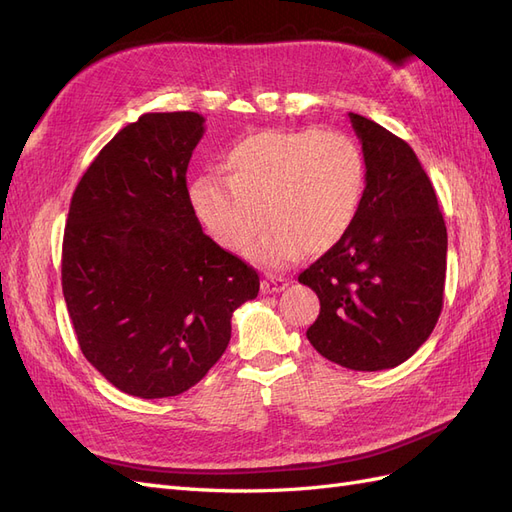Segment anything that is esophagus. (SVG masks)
<instances>
[{
    "label": "esophagus",
    "instance_id": "esophagus-1",
    "mask_svg": "<svg viewBox=\"0 0 512 512\" xmlns=\"http://www.w3.org/2000/svg\"><path fill=\"white\" fill-rule=\"evenodd\" d=\"M260 288H262V292H265V294L282 292V290L288 288V280H286V277H282V275H267L265 280H262Z\"/></svg>",
    "mask_w": 512,
    "mask_h": 512
}]
</instances>
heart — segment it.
<instances>
[{"instance_id":"b5f03b06","label":"heart","mask_w":512,"mask_h":512,"mask_svg":"<svg viewBox=\"0 0 512 512\" xmlns=\"http://www.w3.org/2000/svg\"><path fill=\"white\" fill-rule=\"evenodd\" d=\"M365 190V158L337 130H269L228 151L226 177L203 175L190 185L192 207L228 250L252 245L265 215L271 228L254 258L280 267L303 250H331L350 230Z\"/></svg>"}]
</instances>
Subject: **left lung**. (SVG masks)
<instances>
[{
  "label": "left lung",
  "instance_id": "left-lung-1",
  "mask_svg": "<svg viewBox=\"0 0 512 512\" xmlns=\"http://www.w3.org/2000/svg\"><path fill=\"white\" fill-rule=\"evenodd\" d=\"M365 158L359 211L299 282L320 299L307 339L324 359L354 371L397 367L421 348L442 312L446 226L412 147L348 113Z\"/></svg>",
  "mask_w": 512,
  "mask_h": 512
}]
</instances>
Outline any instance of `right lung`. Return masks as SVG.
I'll list each match as a JSON object with an SVG mask.
<instances>
[{"instance_id": "add662e5", "label": "right lung", "mask_w": 512, "mask_h": 512, "mask_svg": "<svg viewBox=\"0 0 512 512\" xmlns=\"http://www.w3.org/2000/svg\"><path fill=\"white\" fill-rule=\"evenodd\" d=\"M205 117L145 113L89 164L70 203L61 288L85 359L119 391L192 389L230 342L258 273L207 237L185 173Z\"/></svg>"}]
</instances>
